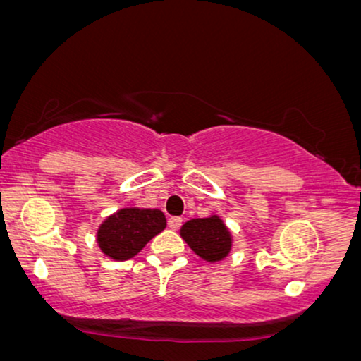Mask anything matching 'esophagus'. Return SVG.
Masks as SVG:
<instances>
[{
    "label": "esophagus",
    "instance_id": "obj_1",
    "mask_svg": "<svg viewBox=\"0 0 361 361\" xmlns=\"http://www.w3.org/2000/svg\"><path fill=\"white\" fill-rule=\"evenodd\" d=\"M181 224H183V219L181 217H170L169 219V227L173 228V230L180 228Z\"/></svg>",
    "mask_w": 361,
    "mask_h": 361
}]
</instances>
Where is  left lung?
Listing matches in <instances>:
<instances>
[{
	"mask_svg": "<svg viewBox=\"0 0 361 361\" xmlns=\"http://www.w3.org/2000/svg\"><path fill=\"white\" fill-rule=\"evenodd\" d=\"M180 236L199 257L207 262L225 259L233 246L232 232L217 214L188 220L180 228Z\"/></svg>",
	"mask_w": 361,
	"mask_h": 361,
	"instance_id": "1",
	"label": "left lung"
}]
</instances>
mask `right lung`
Instances as JSON below:
<instances>
[{
	"instance_id": "1",
	"label": "right lung",
	"mask_w": 361,
	"mask_h": 361,
	"mask_svg": "<svg viewBox=\"0 0 361 361\" xmlns=\"http://www.w3.org/2000/svg\"><path fill=\"white\" fill-rule=\"evenodd\" d=\"M166 227L160 209L123 207L110 214L97 228V245L113 261L131 259Z\"/></svg>"
}]
</instances>
